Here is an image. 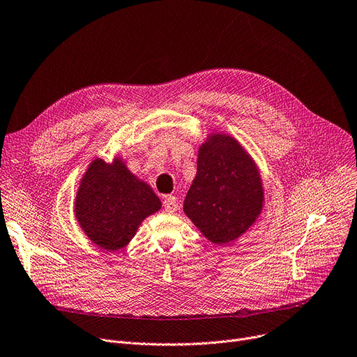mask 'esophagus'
<instances>
[{
    "label": "esophagus",
    "mask_w": 357,
    "mask_h": 357,
    "mask_svg": "<svg viewBox=\"0 0 357 357\" xmlns=\"http://www.w3.org/2000/svg\"><path fill=\"white\" fill-rule=\"evenodd\" d=\"M163 208L167 213H174L178 208V199L174 195H167L163 199Z\"/></svg>",
    "instance_id": "esophagus-1"
}]
</instances>
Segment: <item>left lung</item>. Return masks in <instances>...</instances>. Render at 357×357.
I'll list each match as a JSON object with an SVG mask.
<instances>
[{
  "label": "left lung",
  "mask_w": 357,
  "mask_h": 357,
  "mask_svg": "<svg viewBox=\"0 0 357 357\" xmlns=\"http://www.w3.org/2000/svg\"><path fill=\"white\" fill-rule=\"evenodd\" d=\"M264 191L258 169L234 137L213 134L201 144L197 176L183 211L208 241L226 245L252 226Z\"/></svg>",
  "instance_id": "obj_1"
}]
</instances>
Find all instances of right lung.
I'll use <instances>...</instances> for the list:
<instances>
[{"mask_svg":"<svg viewBox=\"0 0 357 357\" xmlns=\"http://www.w3.org/2000/svg\"><path fill=\"white\" fill-rule=\"evenodd\" d=\"M162 203L149 185L137 179L122 160L95 159L77 191L74 213L87 238L105 251H118Z\"/></svg>","mask_w":357,"mask_h":357,"instance_id":"obj_1","label":"right lung"}]
</instances>
